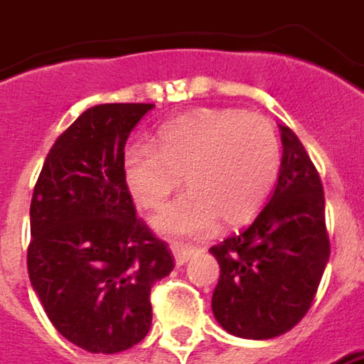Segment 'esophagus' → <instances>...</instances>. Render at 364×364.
I'll use <instances>...</instances> for the list:
<instances>
[{
  "label": "esophagus",
  "instance_id": "obj_1",
  "mask_svg": "<svg viewBox=\"0 0 364 364\" xmlns=\"http://www.w3.org/2000/svg\"><path fill=\"white\" fill-rule=\"evenodd\" d=\"M196 246L186 245V242H172V255L176 258V264H184L192 256L196 255Z\"/></svg>",
  "mask_w": 364,
  "mask_h": 364
}]
</instances>
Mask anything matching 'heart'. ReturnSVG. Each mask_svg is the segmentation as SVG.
<instances>
[{"mask_svg":"<svg viewBox=\"0 0 364 364\" xmlns=\"http://www.w3.org/2000/svg\"><path fill=\"white\" fill-rule=\"evenodd\" d=\"M274 126L242 109H198L162 124L154 144L124 152V180L134 202L162 208L182 184L188 192L162 210L154 226L164 234H200L216 218L226 226L248 222L279 176Z\"/></svg>","mask_w":364,"mask_h":364,"instance_id":"1","label":"heart"}]
</instances>
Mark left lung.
<instances>
[{"mask_svg": "<svg viewBox=\"0 0 364 364\" xmlns=\"http://www.w3.org/2000/svg\"><path fill=\"white\" fill-rule=\"evenodd\" d=\"M279 182L252 224L210 252L220 264L212 313L240 338H274L309 313L331 255L321 176L296 134L280 126Z\"/></svg>", "mask_w": 364, "mask_h": 364, "instance_id": "left-lung-1", "label": "left lung"}]
</instances>
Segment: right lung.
Instances as JSON below:
<instances>
[{"mask_svg":"<svg viewBox=\"0 0 364 364\" xmlns=\"http://www.w3.org/2000/svg\"><path fill=\"white\" fill-rule=\"evenodd\" d=\"M152 108L85 109L51 146L33 188L29 280L55 331L87 353L138 345L152 324L154 282L174 268L124 180L126 142Z\"/></svg>","mask_w":364,"mask_h":364,"instance_id":"right-lung-1","label":"right lung"}]
</instances>
